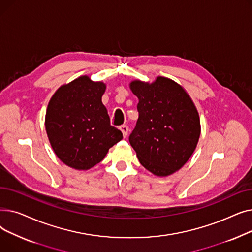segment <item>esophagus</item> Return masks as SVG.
Listing matches in <instances>:
<instances>
[{
	"label": "esophagus",
	"instance_id": "obj_1",
	"mask_svg": "<svg viewBox=\"0 0 252 252\" xmlns=\"http://www.w3.org/2000/svg\"><path fill=\"white\" fill-rule=\"evenodd\" d=\"M119 129H121L123 131V135H124V138H126L127 137V134H128V126L124 125L122 126L121 127H119Z\"/></svg>",
	"mask_w": 252,
	"mask_h": 252
}]
</instances>
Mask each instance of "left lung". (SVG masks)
<instances>
[{"label":"left lung","mask_w":252,"mask_h":252,"mask_svg":"<svg viewBox=\"0 0 252 252\" xmlns=\"http://www.w3.org/2000/svg\"><path fill=\"white\" fill-rule=\"evenodd\" d=\"M129 89L139 99V118L129 143L140 163L157 177L175 174L189 160L201 133L193 100L164 76L152 83L135 79Z\"/></svg>","instance_id":"8db88e82"}]
</instances>
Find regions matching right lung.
<instances>
[{"mask_svg": "<svg viewBox=\"0 0 252 252\" xmlns=\"http://www.w3.org/2000/svg\"><path fill=\"white\" fill-rule=\"evenodd\" d=\"M106 85L82 75L62 85L49 101L45 127L53 151L67 166L88 170L123 139L102 103Z\"/></svg>", "mask_w": 252, "mask_h": 252, "instance_id": "add662e5", "label": "right lung"}]
</instances>
